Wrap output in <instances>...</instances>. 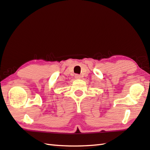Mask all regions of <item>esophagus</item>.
<instances>
[{
  "instance_id": "1",
  "label": "esophagus",
  "mask_w": 150,
  "mask_h": 150,
  "mask_svg": "<svg viewBox=\"0 0 150 150\" xmlns=\"http://www.w3.org/2000/svg\"><path fill=\"white\" fill-rule=\"evenodd\" d=\"M80 77H81V76L79 75H75V78L76 79H80Z\"/></svg>"
}]
</instances>
